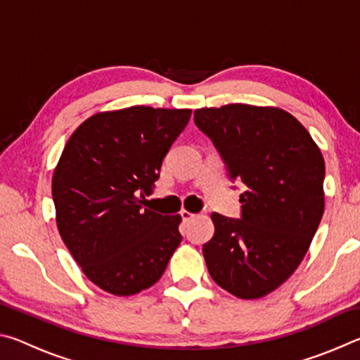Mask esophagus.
<instances>
[{
    "label": "esophagus",
    "instance_id": "1",
    "mask_svg": "<svg viewBox=\"0 0 360 360\" xmlns=\"http://www.w3.org/2000/svg\"><path fill=\"white\" fill-rule=\"evenodd\" d=\"M181 217H182V221H191V219L195 217V214H192V212H188L186 210H182L181 211Z\"/></svg>",
    "mask_w": 360,
    "mask_h": 360
}]
</instances>
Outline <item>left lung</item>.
Listing matches in <instances>:
<instances>
[{"label":"left lung","mask_w":360,"mask_h":360,"mask_svg":"<svg viewBox=\"0 0 360 360\" xmlns=\"http://www.w3.org/2000/svg\"><path fill=\"white\" fill-rule=\"evenodd\" d=\"M240 195V219L212 212L203 245L211 278L240 298H260L300 265L324 214L326 163L294 115L278 108L227 105L193 112Z\"/></svg>","instance_id":"1"}]
</instances>
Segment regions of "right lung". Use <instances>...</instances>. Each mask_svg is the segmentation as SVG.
<instances>
[{"label":"right lung","instance_id":"right-lung-1","mask_svg":"<svg viewBox=\"0 0 360 360\" xmlns=\"http://www.w3.org/2000/svg\"><path fill=\"white\" fill-rule=\"evenodd\" d=\"M191 114L149 106L95 114L65 146L52 178L57 227L84 275L109 294L154 285L182 241L181 216L141 205Z\"/></svg>","mask_w":360,"mask_h":360}]
</instances>
